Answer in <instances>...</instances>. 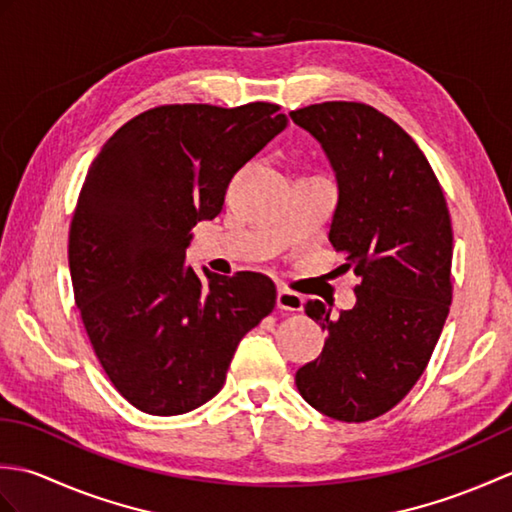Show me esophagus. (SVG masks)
I'll list each match as a JSON object with an SVG mask.
<instances>
[{
	"instance_id": "1",
	"label": "esophagus",
	"mask_w": 512,
	"mask_h": 512,
	"mask_svg": "<svg viewBox=\"0 0 512 512\" xmlns=\"http://www.w3.org/2000/svg\"><path fill=\"white\" fill-rule=\"evenodd\" d=\"M277 308L288 310V312H299V310H303V297L299 295V292L290 290V288H279L277 290Z\"/></svg>"
}]
</instances>
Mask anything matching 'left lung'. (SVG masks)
<instances>
[{"label": "left lung", "mask_w": 512, "mask_h": 512, "mask_svg": "<svg viewBox=\"0 0 512 512\" xmlns=\"http://www.w3.org/2000/svg\"><path fill=\"white\" fill-rule=\"evenodd\" d=\"M319 140L339 182L330 226L345 268L361 277L352 310L306 314L328 332L295 376L303 400L341 422L383 416L418 383L453 299V228L427 156L372 105L328 101L290 112Z\"/></svg>", "instance_id": "left-lung-1"}]
</instances>
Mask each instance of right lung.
Wrapping results in <instances>:
<instances>
[{
	"label": "right lung",
	"instance_id": "add662e5",
	"mask_svg": "<svg viewBox=\"0 0 512 512\" xmlns=\"http://www.w3.org/2000/svg\"><path fill=\"white\" fill-rule=\"evenodd\" d=\"M275 103L158 105L107 140L70 224L76 308L118 394L178 416L222 389L244 334L273 312L262 273L184 266L191 228L222 211L228 182L288 118Z\"/></svg>",
	"mask_w": 512,
	"mask_h": 512
}]
</instances>
